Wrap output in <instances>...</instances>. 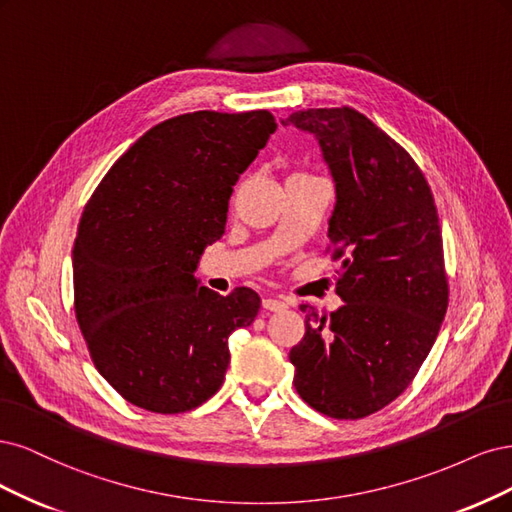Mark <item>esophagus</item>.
<instances>
[{"label":"esophagus","mask_w":512,"mask_h":512,"mask_svg":"<svg viewBox=\"0 0 512 512\" xmlns=\"http://www.w3.org/2000/svg\"><path fill=\"white\" fill-rule=\"evenodd\" d=\"M263 308L270 310V312H278V310L287 308V302L276 300V298H263Z\"/></svg>","instance_id":"esophagus-1"}]
</instances>
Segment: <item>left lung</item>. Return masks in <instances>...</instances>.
Returning a JSON list of instances; mask_svg holds the SVG:
<instances>
[{
	"instance_id": "left-lung-1",
	"label": "left lung",
	"mask_w": 512,
	"mask_h": 512,
	"mask_svg": "<svg viewBox=\"0 0 512 512\" xmlns=\"http://www.w3.org/2000/svg\"><path fill=\"white\" fill-rule=\"evenodd\" d=\"M319 138L336 180L327 253L340 259L332 315L302 304L306 334L293 346V385L332 419H364L417 376L449 306L434 195L417 161L349 106L289 114Z\"/></svg>"
}]
</instances>
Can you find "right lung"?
Wrapping results in <instances>:
<instances>
[{
	"label": "right lung",
	"mask_w": 512,
	"mask_h": 512,
	"mask_svg": "<svg viewBox=\"0 0 512 512\" xmlns=\"http://www.w3.org/2000/svg\"><path fill=\"white\" fill-rule=\"evenodd\" d=\"M274 131L268 110L180 114L114 161L82 210L76 321L97 372L129 404L176 415L221 389L227 338L255 321L261 300L249 287H197L193 272Z\"/></svg>",
	"instance_id": "obj_1"
}]
</instances>
